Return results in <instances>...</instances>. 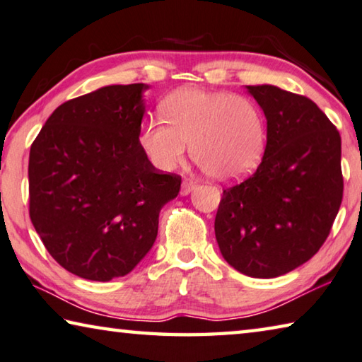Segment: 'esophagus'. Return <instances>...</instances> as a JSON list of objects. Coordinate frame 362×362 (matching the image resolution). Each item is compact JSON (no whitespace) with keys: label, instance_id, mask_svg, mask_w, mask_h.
Wrapping results in <instances>:
<instances>
[{"label":"esophagus","instance_id":"esophagus-1","mask_svg":"<svg viewBox=\"0 0 362 362\" xmlns=\"http://www.w3.org/2000/svg\"><path fill=\"white\" fill-rule=\"evenodd\" d=\"M195 186H197V182L192 181V180H185L182 181V186H181V194L182 195H187L191 191H194Z\"/></svg>","mask_w":362,"mask_h":362}]
</instances>
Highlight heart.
<instances>
[{"label": "heart", "mask_w": 362, "mask_h": 362, "mask_svg": "<svg viewBox=\"0 0 362 362\" xmlns=\"http://www.w3.org/2000/svg\"><path fill=\"white\" fill-rule=\"evenodd\" d=\"M163 118L141 129V146L160 170L185 160L187 144L197 167L220 181L237 180L257 168L266 146L263 110L252 98L197 88L175 91L165 99Z\"/></svg>", "instance_id": "obj_1"}]
</instances>
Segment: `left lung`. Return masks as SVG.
Returning a JSON list of instances; mask_svg holds the SVG:
<instances>
[{
    "label": "left lung",
    "instance_id": "left-lung-1",
    "mask_svg": "<svg viewBox=\"0 0 362 362\" xmlns=\"http://www.w3.org/2000/svg\"><path fill=\"white\" fill-rule=\"evenodd\" d=\"M247 90L264 112L268 141L257 171L223 189L215 235L233 268L269 279L306 263L329 237L343 199L341 139L306 96Z\"/></svg>",
    "mask_w": 362,
    "mask_h": 362
}]
</instances>
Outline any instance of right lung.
Returning a JSON list of instances; mask_svg holds the SVG:
<instances>
[{
  "instance_id": "obj_1",
  "label": "right lung",
  "mask_w": 362,
  "mask_h": 362,
  "mask_svg": "<svg viewBox=\"0 0 362 362\" xmlns=\"http://www.w3.org/2000/svg\"><path fill=\"white\" fill-rule=\"evenodd\" d=\"M146 88L112 85L67 100L30 147V220L51 257L83 279L128 274L180 192L181 176L157 170L141 146Z\"/></svg>"
}]
</instances>
